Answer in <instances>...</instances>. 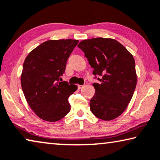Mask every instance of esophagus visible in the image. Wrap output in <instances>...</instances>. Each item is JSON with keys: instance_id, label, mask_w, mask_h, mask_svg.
Segmentation results:
<instances>
[{"instance_id": "esophagus-1", "label": "esophagus", "mask_w": 160, "mask_h": 160, "mask_svg": "<svg viewBox=\"0 0 160 160\" xmlns=\"http://www.w3.org/2000/svg\"><path fill=\"white\" fill-rule=\"evenodd\" d=\"M83 87V86H82V85H78V89H82Z\"/></svg>"}]
</instances>
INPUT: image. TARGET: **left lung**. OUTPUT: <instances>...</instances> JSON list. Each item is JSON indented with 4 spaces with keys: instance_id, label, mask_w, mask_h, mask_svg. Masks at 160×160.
I'll use <instances>...</instances> for the list:
<instances>
[{
    "instance_id": "8db88e82",
    "label": "left lung",
    "mask_w": 160,
    "mask_h": 160,
    "mask_svg": "<svg viewBox=\"0 0 160 160\" xmlns=\"http://www.w3.org/2000/svg\"><path fill=\"white\" fill-rule=\"evenodd\" d=\"M78 47L84 53L93 74L95 94L90 100L93 114L104 121L120 116L131 101L137 86L135 61L124 46L112 38L83 40Z\"/></svg>"
}]
</instances>
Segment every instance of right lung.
I'll return each mask as SVG.
<instances>
[{"mask_svg": "<svg viewBox=\"0 0 160 160\" xmlns=\"http://www.w3.org/2000/svg\"><path fill=\"white\" fill-rule=\"evenodd\" d=\"M78 43L73 39L45 41L31 51L24 61L22 90L31 109L41 119L56 122L70 112L68 97L77 86L60 81L66 61Z\"/></svg>", "mask_w": 160, "mask_h": 160, "instance_id": "right-lung-1", "label": "right lung"}]
</instances>
